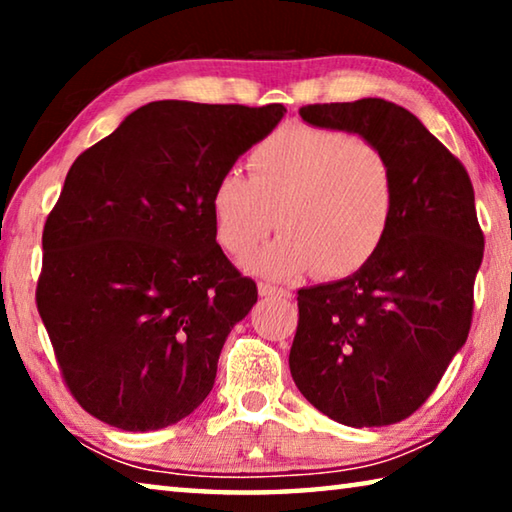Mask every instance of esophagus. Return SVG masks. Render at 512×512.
<instances>
[{"label":"esophagus","instance_id":"obj_1","mask_svg":"<svg viewBox=\"0 0 512 512\" xmlns=\"http://www.w3.org/2000/svg\"><path fill=\"white\" fill-rule=\"evenodd\" d=\"M257 289H259V296H262V298H282V296H289L287 289L275 287V284H271V282H259Z\"/></svg>","mask_w":512,"mask_h":512}]
</instances>
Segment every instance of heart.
<instances>
[{
  "label": "heart",
  "instance_id": "1",
  "mask_svg": "<svg viewBox=\"0 0 512 512\" xmlns=\"http://www.w3.org/2000/svg\"><path fill=\"white\" fill-rule=\"evenodd\" d=\"M248 178L228 171L216 180L210 207L219 244L250 259L253 271L293 277L316 268L343 277L366 266L388 237L397 178L386 151L339 128L293 126L268 135L246 160Z\"/></svg>",
  "mask_w": 512,
  "mask_h": 512
}]
</instances>
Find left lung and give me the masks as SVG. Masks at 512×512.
<instances>
[{
    "label": "left lung",
    "instance_id": "obj_1",
    "mask_svg": "<svg viewBox=\"0 0 512 512\" xmlns=\"http://www.w3.org/2000/svg\"><path fill=\"white\" fill-rule=\"evenodd\" d=\"M300 117L379 144L393 162L397 207L366 266L298 291L291 377L327 418L357 429L386 427L429 400L470 334L483 259L472 180L397 103H311Z\"/></svg>",
    "mask_w": 512,
    "mask_h": 512
}]
</instances>
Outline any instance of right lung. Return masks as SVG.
Here are the masks:
<instances>
[{
  "instance_id": "right-lung-1",
  "label": "right lung",
  "mask_w": 512,
  "mask_h": 512,
  "mask_svg": "<svg viewBox=\"0 0 512 512\" xmlns=\"http://www.w3.org/2000/svg\"><path fill=\"white\" fill-rule=\"evenodd\" d=\"M287 108L153 101L83 151L42 232L36 305L67 391L124 431L210 395L257 284L216 244L210 196Z\"/></svg>"
}]
</instances>
